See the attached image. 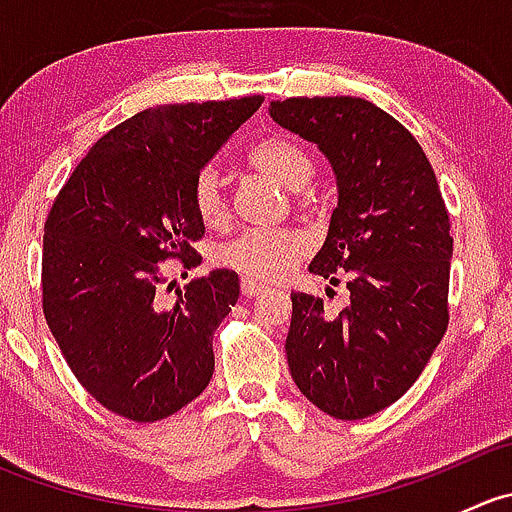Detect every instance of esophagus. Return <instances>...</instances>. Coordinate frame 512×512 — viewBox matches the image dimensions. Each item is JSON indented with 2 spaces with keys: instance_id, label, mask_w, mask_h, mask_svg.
I'll return each instance as SVG.
<instances>
[{
  "instance_id": "esophagus-1",
  "label": "esophagus",
  "mask_w": 512,
  "mask_h": 512,
  "mask_svg": "<svg viewBox=\"0 0 512 512\" xmlns=\"http://www.w3.org/2000/svg\"><path fill=\"white\" fill-rule=\"evenodd\" d=\"M240 289H242V294H245V297H255V294H260V292H265V285H260V282H255V280H247V277H242V282H240Z\"/></svg>"
}]
</instances>
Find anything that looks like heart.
Here are the masks:
<instances>
[{
  "label": "heart",
  "instance_id": "b5f03b06",
  "mask_svg": "<svg viewBox=\"0 0 512 512\" xmlns=\"http://www.w3.org/2000/svg\"><path fill=\"white\" fill-rule=\"evenodd\" d=\"M247 163L257 173L267 175L289 190L304 188L314 173L307 153L287 138H267V141L257 143L247 156ZM193 205L198 218L208 227H223L230 220L223 180L215 168H205L195 178ZM307 250L309 240L304 232L289 230V227H280V230L257 227V230L240 232L230 242L220 245L215 252V262L247 280L272 282L285 277Z\"/></svg>",
  "mask_w": 512,
  "mask_h": 512
}]
</instances>
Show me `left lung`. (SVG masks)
<instances>
[{
	"label": "left lung",
	"instance_id": "8db88e82",
	"mask_svg": "<svg viewBox=\"0 0 512 512\" xmlns=\"http://www.w3.org/2000/svg\"><path fill=\"white\" fill-rule=\"evenodd\" d=\"M270 116L332 165L337 208L309 272L349 289L337 317L319 297L292 294L289 374L324 414H379L411 389L448 327L453 237L436 173L416 138L364 98H287Z\"/></svg>",
	"mask_w": 512,
	"mask_h": 512
}]
</instances>
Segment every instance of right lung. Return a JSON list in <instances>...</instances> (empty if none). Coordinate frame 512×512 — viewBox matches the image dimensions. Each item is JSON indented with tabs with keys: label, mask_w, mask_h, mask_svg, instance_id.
I'll return each instance as SVG.
<instances>
[{
	"label": "right lung",
	"mask_w": 512,
	"mask_h": 512,
	"mask_svg": "<svg viewBox=\"0 0 512 512\" xmlns=\"http://www.w3.org/2000/svg\"><path fill=\"white\" fill-rule=\"evenodd\" d=\"M262 101L146 108L98 138L51 205L41 257L46 324L81 386L113 414L160 421L213 379V334L240 280L213 270L163 304L158 262H198L193 242L205 225L195 178Z\"/></svg>",
	"instance_id": "1"
}]
</instances>
